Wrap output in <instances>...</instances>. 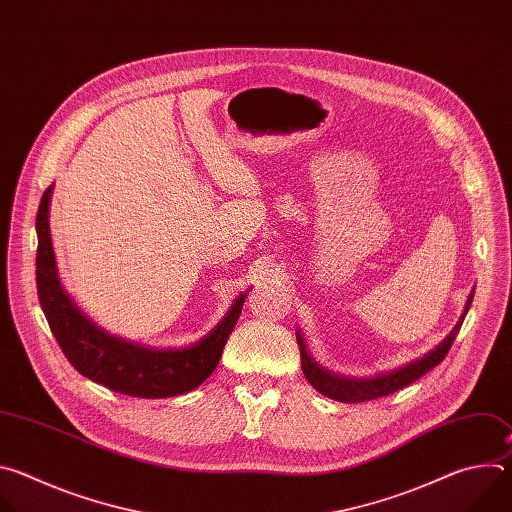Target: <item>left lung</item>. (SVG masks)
<instances>
[{
    "label": "left lung",
    "mask_w": 512,
    "mask_h": 512,
    "mask_svg": "<svg viewBox=\"0 0 512 512\" xmlns=\"http://www.w3.org/2000/svg\"><path fill=\"white\" fill-rule=\"evenodd\" d=\"M472 300H474V287L470 291L468 296V302L464 306V312L460 316V320L456 322V326L452 328V332L437 344L435 348H431L427 354H423L421 358H415L407 364H403V367L399 369H393V371H385V373H379L375 377H344V375H338V373H332L328 369H324L322 364H318L306 350V342L300 334V330L296 332V338H298V344H300V354H302V371H304V377L308 379V383L318 391L322 393L324 397L328 399H334V401H340V403H362V401H371V399H377V397H385V395H391L403 387H407L409 383L417 381L419 377H423L427 371H431L433 367H437L440 364L448 350L452 348L460 328H462V322L472 306Z\"/></svg>",
    "instance_id": "8db88e82"
}]
</instances>
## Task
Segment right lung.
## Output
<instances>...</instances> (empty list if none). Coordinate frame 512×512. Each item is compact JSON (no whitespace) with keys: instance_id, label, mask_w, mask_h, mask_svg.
<instances>
[{"instance_id":"right-lung-1","label":"right lung","mask_w":512,"mask_h":512,"mask_svg":"<svg viewBox=\"0 0 512 512\" xmlns=\"http://www.w3.org/2000/svg\"><path fill=\"white\" fill-rule=\"evenodd\" d=\"M52 188L44 192L36 216V285L42 312L68 362L83 377L141 399L176 397L202 385L223 356L249 289L235 298L221 322L190 346L156 348L105 332L75 306L60 285L50 237Z\"/></svg>"}]
</instances>
